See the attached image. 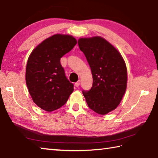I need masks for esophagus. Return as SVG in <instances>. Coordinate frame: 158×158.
I'll use <instances>...</instances> for the list:
<instances>
[{
    "mask_svg": "<svg viewBox=\"0 0 158 158\" xmlns=\"http://www.w3.org/2000/svg\"><path fill=\"white\" fill-rule=\"evenodd\" d=\"M80 84H81V81H78L77 82H76V83H75V86H76V87H78L80 86Z\"/></svg>",
    "mask_w": 158,
    "mask_h": 158,
    "instance_id": "obj_1",
    "label": "esophagus"
}]
</instances>
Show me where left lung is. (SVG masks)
Returning <instances> with one entry per match:
<instances>
[{
  "instance_id": "left-lung-1",
  "label": "left lung",
  "mask_w": 158,
  "mask_h": 158,
  "mask_svg": "<svg viewBox=\"0 0 158 158\" xmlns=\"http://www.w3.org/2000/svg\"><path fill=\"white\" fill-rule=\"evenodd\" d=\"M79 48L83 52L92 71L93 85L83 91L88 106L105 115L117 108L127 87V68L118 50L104 38H80Z\"/></svg>"
}]
</instances>
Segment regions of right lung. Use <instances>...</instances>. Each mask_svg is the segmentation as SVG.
Here are the masks:
<instances>
[{
  "label": "right lung",
  "mask_w": 158,
  "mask_h": 158,
  "mask_svg": "<svg viewBox=\"0 0 158 158\" xmlns=\"http://www.w3.org/2000/svg\"><path fill=\"white\" fill-rule=\"evenodd\" d=\"M77 44L73 36L56 34L46 39L30 53L26 82L34 103L46 112L60 108L73 92L60 64V58Z\"/></svg>",
  "instance_id": "1"
}]
</instances>
